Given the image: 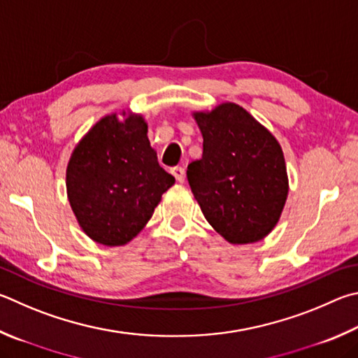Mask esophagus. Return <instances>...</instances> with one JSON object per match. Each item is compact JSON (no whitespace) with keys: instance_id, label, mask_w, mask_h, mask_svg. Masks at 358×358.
<instances>
[{"instance_id":"obj_1","label":"esophagus","mask_w":358,"mask_h":358,"mask_svg":"<svg viewBox=\"0 0 358 358\" xmlns=\"http://www.w3.org/2000/svg\"><path fill=\"white\" fill-rule=\"evenodd\" d=\"M171 172H172L173 177L177 178L178 183H185V178H186V171H185V167H181V166L172 167V169H171Z\"/></svg>"}]
</instances>
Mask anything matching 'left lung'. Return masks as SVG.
Returning <instances> with one entry per match:
<instances>
[{
    "mask_svg": "<svg viewBox=\"0 0 358 358\" xmlns=\"http://www.w3.org/2000/svg\"><path fill=\"white\" fill-rule=\"evenodd\" d=\"M203 155L187 166L201 213L231 244L263 239L288 196L283 152L268 129L235 103L196 114Z\"/></svg>",
    "mask_w": 358,
    "mask_h": 358,
    "instance_id": "8db88e82",
    "label": "left lung"
}]
</instances>
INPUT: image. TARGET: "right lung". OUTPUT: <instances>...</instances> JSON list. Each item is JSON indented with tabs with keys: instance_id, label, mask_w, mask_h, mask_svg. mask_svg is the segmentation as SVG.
<instances>
[{
	"instance_id": "1",
	"label": "right lung",
	"mask_w": 358,
	"mask_h": 358,
	"mask_svg": "<svg viewBox=\"0 0 358 358\" xmlns=\"http://www.w3.org/2000/svg\"><path fill=\"white\" fill-rule=\"evenodd\" d=\"M175 178L158 164L141 115L101 119L78 144L67 167V194L94 241L122 245L150 220Z\"/></svg>"
}]
</instances>
